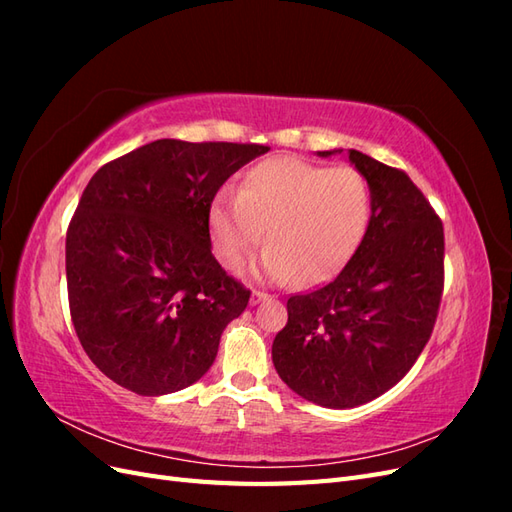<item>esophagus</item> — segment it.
<instances>
[{
    "label": "esophagus",
    "mask_w": 512,
    "mask_h": 512,
    "mask_svg": "<svg viewBox=\"0 0 512 512\" xmlns=\"http://www.w3.org/2000/svg\"><path fill=\"white\" fill-rule=\"evenodd\" d=\"M267 299H269L267 292H262V290H254V292H252V305H256V303H260V301H267Z\"/></svg>",
    "instance_id": "34e87169"
}]
</instances>
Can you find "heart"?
<instances>
[{
	"label": "heart",
	"instance_id": "1",
	"mask_svg": "<svg viewBox=\"0 0 512 512\" xmlns=\"http://www.w3.org/2000/svg\"><path fill=\"white\" fill-rule=\"evenodd\" d=\"M369 220L365 179L350 166L324 168L299 158H269L243 175L237 194L209 211L213 250L239 271L262 243L260 273L271 282L316 286L331 280L359 247Z\"/></svg>",
	"mask_w": 512,
	"mask_h": 512
}]
</instances>
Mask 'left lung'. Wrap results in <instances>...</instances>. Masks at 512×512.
<instances>
[{
    "mask_svg": "<svg viewBox=\"0 0 512 512\" xmlns=\"http://www.w3.org/2000/svg\"><path fill=\"white\" fill-rule=\"evenodd\" d=\"M342 149L318 151L329 158ZM367 179L371 215L333 282L288 299L273 365L324 408H354L404 378L429 342L444 290L442 220L404 170L348 149Z\"/></svg>",
    "mask_w": 512,
    "mask_h": 512,
    "instance_id": "obj_1",
    "label": "left lung"
}]
</instances>
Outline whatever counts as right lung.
Instances as JSON below:
<instances>
[{"label":"right lung","mask_w":512,"mask_h":512,"mask_svg":"<svg viewBox=\"0 0 512 512\" xmlns=\"http://www.w3.org/2000/svg\"><path fill=\"white\" fill-rule=\"evenodd\" d=\"M267 151L160 138L89 179L66 235L70 316L89 359L123 389L168 395L213 365L250 290L211 254V203Z\"/></svg>","instance_id":"obj_1"}]
</instances>
